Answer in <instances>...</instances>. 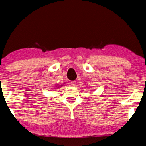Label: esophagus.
I'll return each mask as SVG.
<instances>
[{"instance_id":"obj_1","label":"esophagus","mask_w":146,"mask_h":146,"mask_svg":"<svg viewBox=\"0 0 146 146\" xmlns=\"http://www.w3.org/2000/svg\"><path fill=\"white\" fill-rule=\"evenodd\" d=\"M71 85H72V86L75 87V85H76V81H71Z\"/></svg>"}]
</instances>
